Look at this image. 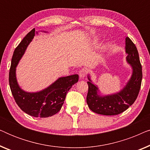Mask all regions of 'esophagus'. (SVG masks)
Instances as JSON below:
<instances>
[{"label":"esophagus","instance_id":"esophagus-1","mask_svg":"<svg viewBox=\"0 0 150 150\" xmlns=\"http://www.w3.org/2000/svg\"><path fill=\"white\" fill-rule=\"evenodd\" d=\"M79 76H80V79H83L85 77L86 74H87V71H86L85 69H81V70L79 71Z\"/></svg>","mask_w":150,"mask_h":150}]
</instances>
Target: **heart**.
I'll return each instance as SVG.
<instances>
[{
  "instance_id": "obj_1",
  "label": "heart",
  "mask_w": 150,
  "mask_h": 150,
  "mask_svg": "<svg viewBox=\"0 0 150 150\" xmlns=\"http://www.w3.org/2000/svg\"><path fill=\"white\" fill-rule=\"evenodd\" d=\"M100 38H98V37H94V38H93V40H92V43L93 44H97V43L98 42V41H99Z\"/></svg>"
}]
</instances>
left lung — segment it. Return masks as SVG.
I'll return each mask as SVG.
<instances>
[{
	"mask_svg": "<svg viewBox=\"0 0 150 150\" xmlns=\"http://www.w3.org/2000/svg\"><path fill=\"white\" fill-rule=\"evenodd\" d=\"M125 50L127 54L126 61L132 69V74L126 85L119 91L102 94L98 85L93 83L91 75L88 74L87 103L90 109L96 113L104 115L122 113L134 103L138 96L142 81V67L137 47L128 37L125 40Z\"/></svg>",
	"mask_w": 150,
	"mask_h": 150,
	"instance_id": "8db88e82",
	"label": "left lung"
}]
</instances>
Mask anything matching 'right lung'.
I'll list each match as a JSON object with an SVG mask.
<instances>
[{
  "instance_id": "obj_1",
  "label": "right lung",
  "mask_w": 150,
  "mask_h": 150,
  "mask_svg": "<svg viewBox=\"0 0 150 150\" xmlns=\"http://www.w3.org/2000/svg\"><path fill=\"white\" fill-rule=\"evenodd\" d=\"M39 32L35 31V28L30 30L15 49L11 59L9 82L12 95L21 110L35 117H48L61 110L67 93L79 81V75L60 77L48 87L36 92L24 91L20 87L16 77V67L28 46Z\"/></svg>"
}]
</instances>
